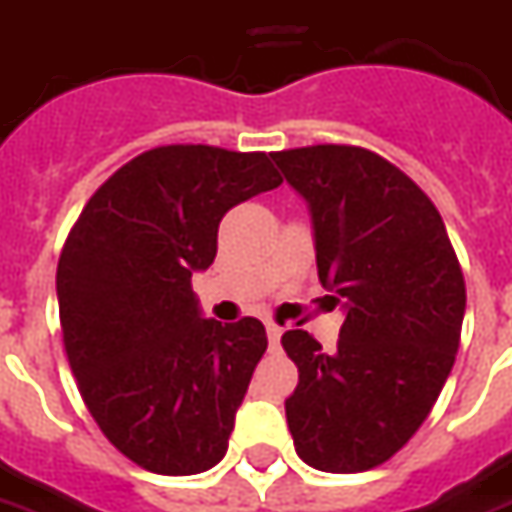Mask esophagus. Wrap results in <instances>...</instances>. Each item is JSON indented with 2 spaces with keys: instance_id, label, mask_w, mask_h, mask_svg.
Masks as SVG:
<instances>
[{
  "instance_id": "1",
  "label": "esophagus",
  "mask_w": 512,
  "mask_h": 512,
  "mask_svg": "<svg viewBox=\"0 0 512 512\" xmlns=\"http://www.w3.org/2000/svg\"><path fill=\"white\" fill-rule=\"evenodd\" d=\"M266 333H269L271 347H277V344H280V336H283V328H280V325H274V322H269V325H266Z\"/></svg>"
}]
</instances>
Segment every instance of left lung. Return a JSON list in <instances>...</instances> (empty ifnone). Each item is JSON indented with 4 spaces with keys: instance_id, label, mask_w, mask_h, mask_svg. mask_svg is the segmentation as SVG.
I'll use <instances>...</instances> for the list:
<instances>
[{
    "instance_id": "left-lung-1",
    "label": "left lung",
    "mask_w": 512,
    "mask_h": 512,
    "mask_svg": "<svg viewBox=\"0 0 512 512\" xmlns=\"http://www.w3.org/2000/svg\"><path fill=\"white\" fill-rule=\"evenodd\" d=\"M271 156L311 204L319 280L347 297L333 353L308 330L283 333L300 370L288 429L316 471H370L412 440L454 367L462 266L431 198L381 154L308 145Z\"/></svg>"
}]
</instances>
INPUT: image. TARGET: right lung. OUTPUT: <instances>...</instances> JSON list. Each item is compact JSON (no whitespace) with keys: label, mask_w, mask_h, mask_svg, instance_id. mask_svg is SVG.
<instances>
[{"label":"right lung","mask_w":512,"mask_h":512,"mask_svg":"<svg viewBox=\"0 0 512 512\" xmlns=\"http://www.w3.org/2000/svg\"><path fill=\"white\" fill-rule=\"evenodd\" d=\"M280 184L263 151L159 145L114 170L66 235L69 367L106 440L151 474H201L227 454L269 339L255 316L201 319L190 277L215 260L227 210Z\"/></svg>","instance_id":"obj_1"}]
</instances>
